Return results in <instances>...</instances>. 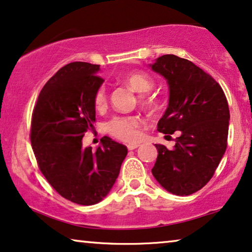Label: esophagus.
<instances>
[{"label": "esophagus", "instance_id": "34e87169", "mask_svg": "<svg viewBox=\"0 0 252 252\" xmlns=\"http://www.w3.org/2000/svg\"><path fill=\"white\" fill-rule=\"evenodd\" d=\"M138 146H139V144L138 143H135V144H129V145L126 146V147H128L129 151H132V150L137 149V147H138Z\"/></svg>", "mask_w": 252, "mask_h": 252}]
</instances>
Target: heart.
I'll return each mask as SVG.
<instances>
[{"label": "heart", "instance_id": "1", "mask_svg": "<svg viewBox=\"0 0 252 252\" xmlns=\"http://www.w3.org/2000/svg\"><path fill=\"white\" fill-rule=\"evenodd\" d=\"M124 80L137 92H146L153 86V79L144 72H130L124 77ZM106 87L101 85L95 90L94 95H93V103L95 108L101 109L106 106ZM143 102L146 106L153 107L158 105L159 98L153 93H149L143 96ZM143 120L138 115H115L107 121L105 130L114 138L126 143H135L140 138Z\"/></svg>", "mask_w": 252, "mask_h": 252}]
</instances>
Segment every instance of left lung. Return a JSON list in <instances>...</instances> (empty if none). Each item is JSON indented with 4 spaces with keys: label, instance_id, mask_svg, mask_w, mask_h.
<instances>
[{
    "label": "left lung",
    "instance_id": "1",
    "mask_svg": "<svg viewBox=\"0 0 252 252\" xmlns=\"http://www.w3.org/2000/svg\"><path fill=\"white\" fill-rule=\"evenodd\" d=\"M152 69L169 85L168 108L158 122V131L180 135L172 150L156 144L152 174L167 191L188 196L212 179L227 149V98L212 76L187 59L162 55Z\"/></svg>",
    "mask_w": 252,
    "mask_h": 252
}]
</instances>
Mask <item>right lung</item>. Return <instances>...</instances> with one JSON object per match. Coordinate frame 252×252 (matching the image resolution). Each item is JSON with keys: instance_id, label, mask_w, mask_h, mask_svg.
I'll use <instances>...</instances> for the list:
<instances>
[{"instance_id": "obj_1", "label": "right lung", "mask_w": 252, "mask_h": 252, "mask_svg": "<svg viewBox=\"0 0 252 252\" xmlns=\"http://www.w3.org/2000/svg\"><path fill=\"white\" fill-rule=\"evenodd\" d=\"M99 66H63L42 87L32 113L30 138L40 172L63 198L79 205L105 198L128 153L107 136L95 151L82 144L95 121L93 95L103 82Z\"/></svg>"}]
</instances>
